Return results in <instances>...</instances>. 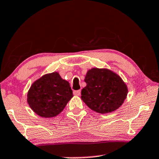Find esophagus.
Masks as SVG:
<instances>
[{"label":"esophagus","mask_w":159,"mask_h":159,"mask_svg":"<svg viewBox=\"0 0 159 159\" xmlns=\"http://www.w3.org/2000/svg\"><path fill=\"white\" fill-rule=\"evenodd\" d=\"M73 94L76 96H79L81 94V90H75V91L73 92Z\"/></svg>","instance_id":"1"}]
</instances>
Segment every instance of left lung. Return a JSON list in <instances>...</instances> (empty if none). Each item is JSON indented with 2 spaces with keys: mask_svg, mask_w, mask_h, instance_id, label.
I'll list each match as a JSON object with an SVG mask.
<instances>
[{
  "mask_svg": "<svg viewBox=\"0 0 159 159\" xmlns=\"http://www.w3.org/2000/svg\"><path fill=\"white\" fill-rule=\"evenodd\" d=\"M81 90V100L93 111L108 114L118 109L128 95V86L122 78L107 68L88 70Z\"/></svg>",
  "mask_w": 159,
  "mask_h": 159,
  "instance_id": "obj_1",
  "label": "left lung"
}]
</instances>
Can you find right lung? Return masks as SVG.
Wrapping results in <instances>:
<instances>
[{
  "mask_svg": "<svg viewBox=\"0 0 159 159\" xmlns=\"http://www.w3.org/2000/svg\"><path fill=\"white\" fill-rule=\"evenodd\" d=\"M73 97L69 82L58 72H53L45 74L31 84L27 102L37 115L51 118L59 115Z\"/></svg>",
  "mask_w": 159,
  "mask_h": 159,
  "instance_id": "1",
  "label": "right lung"
}]
</instances>
